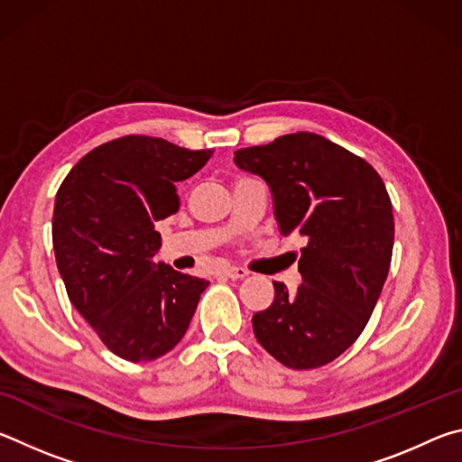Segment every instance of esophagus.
I'll return each instance as SVG.
<instances>
[{
  "label": "esophagus",
  "mask_w": 462,
  "mask_h": 462,
  "mask_svg": "<svg viewBox=\"0 0 462 462\" xmlns=\"http://www.w3.org/2000/svg\"><path fill=\"white\" fill-rule=\"evenodd\" d=\"M222 273H224V275L228 277V279H245V277H248V271H246V269L234 267V264H232V267H224Z\"/></svg>",
  "instance_id": "obj_1"
}]
</instances>
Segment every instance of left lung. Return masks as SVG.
I'll list each match as a JSON object with an SVG mask.
<instances>
[{
  "mask_svg": "<svg viewBox=\"0 0 462 462\" xmlns=\"http://www.w3.org/2000/svg\"><path fill=\"white\" fill-rule=\"evenodd\" d=\"M234 162L267 181L283 236L306 240L295 293L279 281L275 300L253 316L261 346L289 369L340 356L373 314L393 250V212L369 162L314 134L295 132L240 148Z\"/></svg>",
  "mask_w": 462,
  "mask_h": 462,
  "instance_id": "obj_1",
  "label": "left lung"
}]
</instances>
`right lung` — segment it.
Masks as SVG:
<instances>
[{
	"instance_id": "obj_1",
	"label": "right lung",
	"mask_w": 462,
	"mask_h": 462,
	"mask_svg": "<svg viewBox=\"0 0 462 462\" xmlns=\"http://www.w3.org/2000/svg\"><path fill=\"white\" fill-rule=\"evenodd\" d=\"M212 154L132 134L93 148L59 187V273L77 311L120 358L154 361L175 348L209 285L152 256L161 248L154 224L179 209L177 181Z\"/></svg>"
}]
</instances>
